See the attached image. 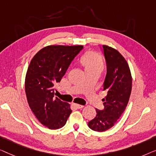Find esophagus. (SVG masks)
<instances>
[{"label": "esophagus", "instance_id": "1", "mask_svg": "<svg viewBox=\"0 0 156 156\" xmlns=\"http://www.w3.org/2000/svg\"><path fill=\"white\" fill-rule=\"evenodd\" d=\"M73 106L75 107H76V108H77V109H81V108H83V107H84V106H83V105L76 104V103H73Z\"/></svg>", "mask_w": 156, "mask_h": 156}]
</instances>
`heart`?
Listing matches in <instances>:
<instances>
[{
  "mask_svg": "<svg viewBox=\"0 0 156 156\" xmlns=\"http://www.w3.org/2000/svg\"><path fill=\"white\" fill-rule=\"evenodd\" d=\"M81 63L84 66L86 71L99 69L102 71L104 69V62L99 54L94 52H87L81 57Z\"/></svg>",
  "mask_w": 156,
  "mask_h": 156,
  "instance_id": "heart-1",
  "label": "heart"
}]
</instances>
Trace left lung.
I'll use <instances>...</instances> for the list:
<instances>
[{
  "instance_id": "8db88e82",
  "label": "left lung",
  "mask_w": 156,
  "mask_h": 156,
  "mask_svg": "<svg viewBox=\"0 0 156 156\" xmlns=\"http://www.w3.org/2000/svg\"><path fill=\"white\" fill-rule=\"evenodd\" d=\"M107 63V76L104 90L107 95L102 99L105 108L96 109L97 115L88 122L92 130L102 132L115 125L124 112L132 87V77L129 64L117 49L107 45L102 46Z\"/></svg>"
}]
</instances>
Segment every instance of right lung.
<instances>
[{"label":"right lung","instance_id":"1","mask_svg":"<svg viewBox=\"0 0 156 156\" xmlns=\"http://www.w3.org/2000/svg\"><path fill=\"white\" fill-rule=\"evenodd\" d=\"M82 45H49L30 61L25 76L28 104L39 122L49 129L63 127L72 112L71 105L54 96V85L65 75Z\"/></svg>","mask_w":156,"mask_h":156}]
</instances>
